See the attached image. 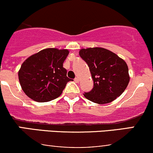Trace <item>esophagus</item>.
Segmentation results:
<instances>
[{"label": "esophagus", "instance_id": "1", "mask_svg": "<svg viewBox=\"0 0 153 153\" xmlns=\"http://www.w3.org/2000/svg\"><path fill=\"white\" fill-rule=\"evenodd\" d=\"M74 80H75V82H79V78H75Z\"/></svg>", "mask_w": 153, "mask_h": 153}]
</instances>
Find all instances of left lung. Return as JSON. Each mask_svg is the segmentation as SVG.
Listing matches in <instances>:
<instances>
[{
	"mask_svg": "<svg viewBox=\"0 0 153 153\" xmlns=\"http://www.w3.org/2000/svg\"><path fill=\"white\" fill-rule=\"evenodd\" d=\"M80 57L89 67L94 88L83 96L98 104H105L120 96L129 84L128 66L124 59L102 47L81 49Z\"/></svg>",
	"mask_w": 153,
	"mask_h": 153,
	"instance_id": "obj_1",
	"label": "left lung"
}]
</instances>
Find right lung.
Returning a JSON list of instances; mask_svg holds the SVG:
<instances>
[{
    "mask_svg": "<svg viewBox=\"0 0 153 153\" xmlns=\"http://www.w3.org/2000/svg\"><path fill=\"white\" fill-rule=\"evenodd\" d=\"M69 54L66 49L47 48L32 54L22 63L19 80L23 91L37 102H47L62 94L67 82L63 62Z\"/></svg>",
    "mask_w": 153,
    "mask_h": 153,
    "instance_id": "right-lung-1",
    "label": "right lung"
}]
</instances>
